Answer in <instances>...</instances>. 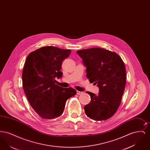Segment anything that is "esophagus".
I'll use <instances>...</instances> for the list:
<instances>
[{
    "label": "esophagus",
    "instance_id": "1",
    "mask_svg": "<svg viewBox=\"0 0 150 150\" xmlns=\"http://www.w3.org/2000/svg\"><path fill=\"white\" fill-rule=\"evenodd\" d=\"M76 93H77V94H78V95H81V94H82L83 93V92H80V91H77Z\"/></svg>",
    "mask_w": 150,
    "mask_h": 150
}]
</instances>
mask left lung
<instances>
[{"mask_svg": "<svg viewBox=\"0 0 150 150\" xmlns=\"http://www.w3.org/2000/svg\"><path fill=\"white\" fill-rule=\"evenodd\" d=\"M86 67V76L90 83L100 88L97 95L86 92L91 101L84 107L88 117L96 121L106 120L119 107L126 84L125 64L117 53L100 48L79 50Z\"/></svg>", "mask_w": 150, "mask_h": 150, "instance_id": "1", "label": "left lung"}]
</instances>
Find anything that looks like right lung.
Listing matches in <instances>:
<instances>
[{"instance_id": "right-lung-1", "label": "right lung", "mask_w": 150, "mask_h": 150, "mask_svg": "<svg viewBox=\"0 0 150 150\" xmlns=\"http://www.w3.org/2000/svg\"><path fill=\"white\" fill-rule=\"evenodd\" d=\"M70 50L47 46L31 52L22 71V86L30 105L42 119L51 120L60 116L66 100L76 94L72 88H64L55 83L62 76V61L71 53Z\"/></svg>"}]
</instances>
